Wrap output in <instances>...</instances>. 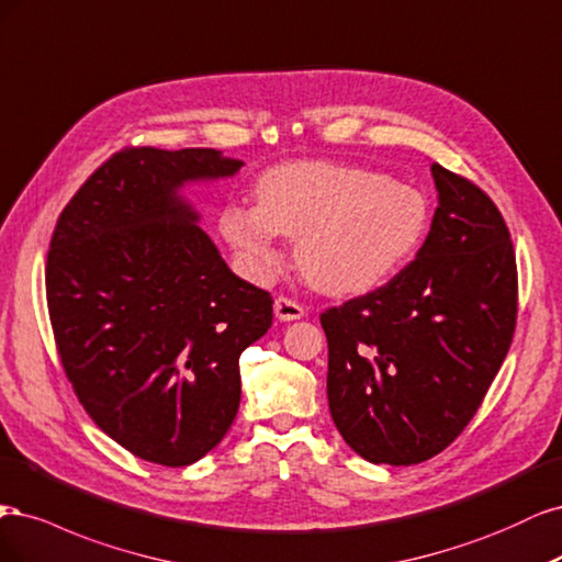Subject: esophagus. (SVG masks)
Here are the masks:
<instances>
[{
  "label": "esophagus",
  "instance_id": "34e87169",
  "mask_svg": "<svg viewBox=\"0 0 562 562\" xmlns=\"http://www.w3.org/2000/svg\"><path fill=\"white\" fill-rule=\"evenodd\" d=\"M273 311H276V317H278L280 322H294V319H301V317L305 315L303 305L296 303V301H292V299H286V296H278V299H276Z\"/></svg>",
  "mask_w": 562,
  "mask_h": 562
}]
</instances>
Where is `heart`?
I'll list each match as a JSON object with an SVG mask.
<instances>
[{
  "label": "heart",
  "instance_id": "b5f03b06",
  "mask_svg": "<svg viewBox=\"0 0 562 562\" xmlns=\"http://www.w3.org/2000/svg\"><path fill=\"white\" fill-rule=\"evenodd\" d=\"M257 207L220 214L224 240L259 282L282 266L280 235L296 238L303 278L329 296H359L385 284L418 255L429 203L415 187L338 162H282L257 182Z\"/></svg>",
  "mask_w": 562,
  "mask_h": 562
}]
</instances>
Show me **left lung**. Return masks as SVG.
I'll list each match as a JSON object with an SVG mask.
<instances>
[{"mask_svg":"<svg viewBox=\"0 0 562 562\" xmlns=\"http://www.w3.org/2000/svg\"><path fill=\"white\" fill-rule=\"evenodd\" d=\"M431 177L439 207L415 259L319 317L331 418L373 464H418L456 441L516 329V255L499 210L439 162Z\"/></svg>","mask_w":562,"mask_h":562,"instance_id":"obj_1","label":"left lung"}]
</instances>
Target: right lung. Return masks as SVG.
I'll list each match as a JSON object with an SVG mask.
<instances>
[{"instance_id":"right-lung-1","label":"right lung","mask_w":562,"mask_h":562,"mask_svg":"<svg viewBox=\"0 0 562 562\" xmlns=\"http://www.w3.org/2000/svg\"><path fill=\"white\" fill-rule=\"evenodd\" d=\"M243 166L216 149H123L53 231L46 299L63 369L95 425L147 462L187 467L226 437L238 359L273 324V299L233 273L179 193Z\"/></svg>"}]
</instances>
